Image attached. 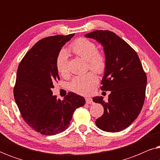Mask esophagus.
Returning <instances> with one entry per match:
<instances>
[{
  "instance_id": "1",
  "label": "esophagus",
  "mask_w": 160,
  "mask_h": 160,
  "mask_svg": "<svg viewBox=\"0 0 160 160\" xmlns=\"http://www.w3.org/2000/svg\"><path fill=\"white\" fill-rule=\"evenodd\" d=\"M86 102L87 104H92V100L90 98H86Z\"/></svg>"
}]
</instances>
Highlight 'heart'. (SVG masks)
I'll use <instances>...</instances> for the list:
<instances>
[{"label": "heart", "mask_w": 160, "mask_h": 160, "mask_svg": "<svg viewBox=\"0 0 160 160\" xmlns=\"http://www.w3.org/2000/svg\"><path fill=\"white\" fill-rule=\"evenodd\" d=\"M69 50L87 61L89 68L97 73H103L106 67V60L102 52L97 51V46L89 39L81 38L70 45ZM56 68L58 73L62 76H66L68 73V53L62 49L59 52L56 60ZM97 76L93 73L76 76L70 84L71 89L80 95H89L92 92L98 84Z\"/></svg>", "instance_id": "b5f03b06"}]
</instances>
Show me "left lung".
<instances>
[{
  "instance_id": "obj_1",
  "label": "left lung",
  "mask_w": 160,
  "mask_h": 160,
  "mask_svg": "<svg viewBox=\"0 0 160 160\" xmlns=\"http://www.w3.org/2000/svg\"><path fill=\"white\" fill-rule=\"evenodd\" d=\"M103 47L106 67L100 89L110 91L108 101L102 96L92 98L104 108L96 119L100 130L117 132L128 128L143 106L147 78L134 49L123 39L109 30H95L85 34Z\"/></svg>"
}]
</instances>
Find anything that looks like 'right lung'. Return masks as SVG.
Here are the masks:
<instances>
[{
	"label": "right lung",
	"mask_w": 160,
	"mask_h": 160,
	"mask_svg": "<svg viewBox=\"0 0 160 160\" xmlns=\"http://www.w3.org/2000/svg\"><path fill=\"white\" fill-rule=\"evenodd\" d=\"M74 35L41 39L19 65L14 89L15 101L26 123L42 135H56L66 130L74 111L85 104L84 98L73 92H69L62 100L52 95L54 83L60 79L57 58Z\"/></svg>",
	"instance_id": "add662e5"
}]
</instances>
